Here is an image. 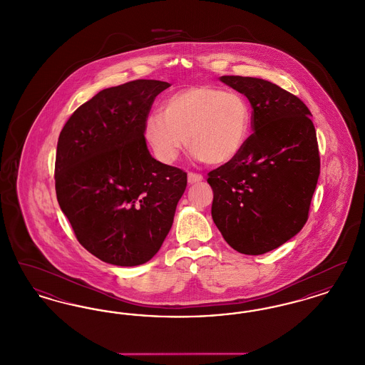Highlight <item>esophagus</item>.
I'll use <instances>...</instances> for the list:
<instances>
[{
	"mask_svg": "<svg viewBox=\"0 0 365 365\" xmlns=\"http://www.w3.org/2000/svg\"><path fill=\"white\" fill-rule=\"evenodd\" d=\"M204 179V176L200 174H194V173H189L187 175V182L192 185V183H198V182H201Z\"/></svg>",
	"mask_w": 365,
	"mask_h": 365,
	"instance_id": "34e87169",
	"label": "esophagus"
}]
</instances>
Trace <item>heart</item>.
I'll return each instance as SVG.
<instances>
[{
  "label": "heart",
  "instance_id": "heart-1",
  "mask_svg": "<svg viewBox=\"0 0 365 365\" xmlns=\"http://www.w3.org/2000/svg\"><path fill=\"white\" fill-rule=\"evenodd\" d=\"M252 110L246 98L210 85L186 87L164 101L161 113L143 124V137L157 160L171 164L186 145L210 165H225L246 145Z\"/></svg>",
  "mask_w": 365,
  "mask_h": 365
}]
</instances>
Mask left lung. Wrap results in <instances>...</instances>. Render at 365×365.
<instances>
[{"mask_svg":"<svg viewBox=\"0 0 365 365\" xmlns=\"http://www.w3.org/2000/svg\"><path fill=\"white\" fill-rule=\"evenodd\" d=\"M253 108V134L232 161L209 173L212 219L243 255H264L297 235L308 220L320 174L311 112L268 81L220 76Z\"/></svg>","mask_w":365,"mask_h":365,"instance_id":"left-lung-1","label":"left lung"}]
</instances>
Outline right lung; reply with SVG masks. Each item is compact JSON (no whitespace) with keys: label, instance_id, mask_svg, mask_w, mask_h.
I'll list each match as a JSON object with an SVG mask.
<instances>
[{"label":"right lung","instance_id":"1","mask_svg":"<svg viewBox=\"0 0 365 365\" xmlns=\"http://www.w3.org/2000/svg\"><path fill=\"white\" fill-rule=\"evenodd\" d=\"M170 87L138 79L101 90L63 127L56 194L79 243L100 260L134 267L160 250L187 174L152 157L143 124Z\"/></svg>","mask_w":365,"mask_h":365}]
</instances>
